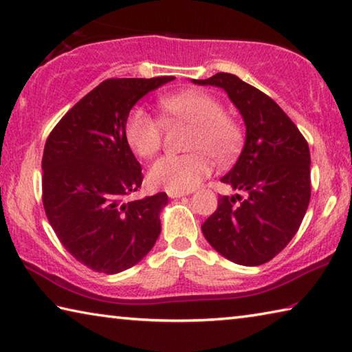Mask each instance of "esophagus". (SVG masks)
<instances>
[{
	"mask_svg": "<svg viewBox=\"0 0 352 352\" xmlns=\"http://www.w3.org/2000/svg\"><path fill=\"white\" fill-rule=\"evenodd\" d=\"M188 192H177V190H168V195L170 199H180L183 195H186Z\"/></svg>",
	"mask_w": 352,
	"mask_h": 352,
	"instance_id": "1",
	"label": "esophagus"
}]
</instances>
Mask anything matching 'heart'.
<instances>
[{"label":"heart","instance_id":"heart-1","mask_svg":"<svg viewBox=\"0 0 352 352\" xmlns=\"http://www.w3.org/2000/svg\"><path fill=\"white\" fill-rule=\"evenodd\" d=\"M160 110L168 121L192 124L184 155L158 158L147 172L153 188L189 192L211 174L214 160L230 163L242 151L245 132L234 116L223 111V105L212 94L186 90L158 100ZM124 136L130 148L140 157H152L163 142V126L152 113L135 107L129 113Z\"/></svg>","mask_w":352,"mask_h":352}]
</instances>
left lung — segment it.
<instances>
[{
    "mask_svg": "<svg viewBox=\"0 0 352 352\" xmlns=\"http://www.w3.org/2000/svg\"><path fill=\"white\" fill-rule=\"evenodd\" d=\"M192 82L223 88L247 126L241 157L222 178L243 195H220L201 231L226 259L265 264L287 247L311 201L307 141L275 100L237 76L217 73Z\"/></svg>",
    "mask_w": 352,
    "mask_h": 352,
    "instance_id": "1",
    "label": "left lung"
}]
</instances>
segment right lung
<instances>
[{"label":"right lung","instance_id":"add662e5","mask_svg":"<svg viewBox=\"0 0 352 352\" xmlns=\"http://www.w3.org/2000/svg\"><path fill=\"white\" fill-rule=\"evenodd\" d=\"M174 79H107L47 136L41 160L46 217L67 252L94 272L113 275L138 264L162 231L166 192L129 199L144 177L124 126L142 96Z\"/></svg>","mask_w":352,"mask_h":352}]
</instances>
